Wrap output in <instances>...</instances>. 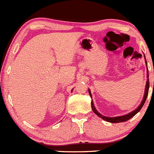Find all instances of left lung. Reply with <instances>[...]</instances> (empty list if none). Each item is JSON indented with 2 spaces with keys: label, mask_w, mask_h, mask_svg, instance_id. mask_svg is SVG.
<instances>
[{
  "label": "left lung",
  "mask_w": 154,
  "mask_h": 154,
  "mask_svg": "<svg viewBox=\"0 0 154 154\" xmlns=\"http://www.w3.org/2000/svg\"><path fill=\"white\" fill-rule=\"evenodd\" d=\"M144 57H145V64H146V66H147V79H147L146 85H145V93H144L143 99V100H142L141 103L140 104V106H139L137 107V109H135L134 110V111H132V112H129V113L127 114V115H122V116L109 117L103 116V115H102L101 114L99 113V112H97V110L96 109V108H95V105H94L93 101H92V102H91V106H92V111H93L94 113L96 114V115L99 117H100V118L103 119V120H106V121L109 122V123H121V122H125V121H127V120H129V119L131 118V117H133L135 115H136V114H137L139 112H140V109H142V107L143 106V105H144V103H145V100H146L147 96H148V90H149V75H148V64H147V62H146V59H145V54H144ZM88 90H89V94H90V95L91 96V98H92V94H91V91H90V89H88Z\"/></svg>",
  "instance_id": "8db88e82"
}]
</instances>
